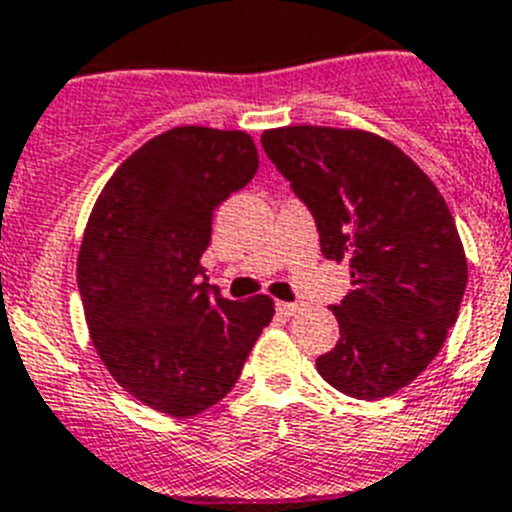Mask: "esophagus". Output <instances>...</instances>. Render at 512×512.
Instances as JSON below:
<instances>
[{
  "label": "esophagus",
  "mask_w": 512,
  "mask_h": 512,
  "mask_svg": "<svg viewBox=\"0 0 512 512\" xmlns=\"http://www.w3.org/2000/svg\"><path fill=\"white\" fill-rule=\"evenodd\" d=\"M300 307H302L300 302H277V310L282 312V315H295Z\"/></svg>",
  "instance_id": "esophagus-1"
}]
</instances>
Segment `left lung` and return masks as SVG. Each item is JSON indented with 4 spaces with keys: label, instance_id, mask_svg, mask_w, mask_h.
I'll return each instance as SVG.
<instances>
[{
    "label": "left lung",
    "instance_id": "1",
    "mask_svg": "<svg viewBox=\"0 0 512 512\" xmlns=\"http://www.w3.org/2000/svg\"><path fill=\"white\" fill-rule=\"evenodd\" d=\"M261 146L315 217L325 259L351 266L320 377L356 400L395 395L459 318L467 256L449 205L413 158L366 130L289 125L264 130Z\"/></svg>",
    "mask_w": 512,
    "mask_h": 512
}]
</instances>
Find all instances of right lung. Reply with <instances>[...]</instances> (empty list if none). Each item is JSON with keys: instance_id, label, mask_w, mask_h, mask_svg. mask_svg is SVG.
I'll return each mask as SVG.
<instances>
[{"instance_id": "1", "label": "right lung", "mask_w": 512, "mask_h": 512, "mask_svg": "<svg viewBox=\"0 0 512 512\" xmlns=\"http://www.w3.org/2000/svg\"><path fill=\"white\" fill-rule=\"evenodd\" d=\"M256 169L243 130L171 128L122 161L89 215L76 264L89 336L112 379L158 413L223 400L274 318L271 297H212L200 279L217 205Z\"/></svg>"}]
</instances>
